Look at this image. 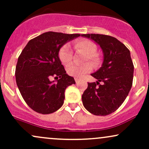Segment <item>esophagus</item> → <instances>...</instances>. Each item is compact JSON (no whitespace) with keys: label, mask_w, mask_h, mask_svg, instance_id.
I'll return each instance as SVG.
<instances>
[{"label":"esophagus","mask_w":149,"mask_h":149,"mask_svg":"<svg viewBox=\"0 0 149 149\" xmlns=\"http://www.w3.org/2000/svg\"><path fill=\"white\" fill-rule=\"evenodd\" d=\"M75 81H76V83H79V81H80V79H79V78H75Z\"/></svg>","instance_id":"34e87169"}]
</instances>
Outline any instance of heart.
<instances>
[{
  "label": "heart",
  "instance_id": "heart-1",
  "mask_svg": "<svg viewBox=\"0 0 149 149\" xmlns=\"http://www.w3.org/2000/svg\"><path fill=\"white\" fill-rule=\"evenodd\" d=\"M75 48L82 50L86 54L85 58V61L89 60L95 65H98L100 63V57L96 52L97 49V45L92 40L88 39L78 40L75 43ZM58 57L63 64L66 65L71 62L73 57V51L69 44L66 43L61 46L58 52ZM92 68V64L90 62H86L82 65L71 64L67 66L66 71L70 76L80 78L85 73L91 71Z\"/></svg>",
  "mask_w": 149,
  "mask_h": 149
}]
</instances>
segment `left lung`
I'll return each instance as SVG.
<instances>
[{
	"mask_svg": "<svg viewBox=\"0 0 149 149\" xmlns=\"http://www.w3.org/2000/svg\"><path fill=\"white\" fill-rule=\"evenodd\" d=\"M81 36L95 40L104 53L102 67L91 74L98 81L88 83L82 95L83 106L95 116L109 115L123 103L132 85L134 65L130 52L123 43L111 36Z\"/></svg>",
	"mask_w": 149,
	"mask_h": 149,
	"instance_id": "1",
	"label": "left lung"
}]
</instances>
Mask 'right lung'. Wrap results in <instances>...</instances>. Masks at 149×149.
Instances as JSON below:
<instances>
[{
	"instance_id": "1",
	"label": "right lung",
	"mask_w": 149,
	"mask_h": 149,
	"mask_svg": "<svg viewBox=\"0 0 149 149\" xmlns=\"http://www.w3.org/2000/svg\"><path fill=\"white\" fill-rule=\"evenodd\" d=\"M80 36L45 32L30 40L19 56L17 85L24 100L36 112L49 114L57 111L64 104L66 88L76 83L66 73L58 52L66 42ZM51 77L60 79L50 81Z\"/></svg>"
}]
</instances>
